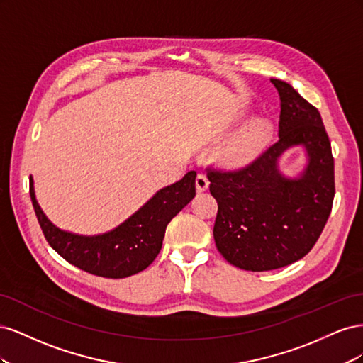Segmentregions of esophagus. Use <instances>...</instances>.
I'll return each mask as SVG.
<instances>
[{"mask_svg":"<svg viewBox=\"0 0 363 363\" xmlns=\"http://www.w3.org/2000/svg\"><path fill=\"white\" fill-rule=\"evenodd\" d=\"M196 191L199 192H204L208 188V179L206 177V174H199L196 175Z\"/></svg>","mask_w":363,"mask_h":363,"instance_id":"34e87169","label":"esophagus"}]
</instances>
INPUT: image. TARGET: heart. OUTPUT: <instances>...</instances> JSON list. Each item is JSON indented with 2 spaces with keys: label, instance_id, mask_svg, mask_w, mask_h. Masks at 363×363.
Returning a JSON list of instances; mask_svg holds the SVG:
<instances>
[{
  "label": "heart",
  "instance_id": "1",
  "mask_svg": "<svg viewBox=\"0 0 363 363\" xmlns=\"http://www.w3.org/2000/svg\"><path fill=\"white\" fill-rule=\"evenodd\" d=\"M272 123L268 118H255L235 133L219 150V157L228 163H244L265 148L272 138Z\"/></svg>",
  "mask_w": 363,
  "mask_h": 363
}]
</instances>
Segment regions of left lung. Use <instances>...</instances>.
Returning a JSON list of instances; mask_svg holds the SVG:
<instances>
[{
    "instance_id": "1",
    "label": "left lung",
    "mask_w": 363,
    "mask_h": 363,
    "mask_svg": "<svg viewBox=\"0 0 363 363\" xmlns=\"http://www.w3.org/2000/svg\"><path fill=\"white\" fill-rule=\"evenodd\" d=\"M271 83L280 95L279 140L244 168L207 169L218 201L216 248L232 265L256 272L304 257L320 238L335 196V160L320 112L289 83ZM298 145L308 164L298 178H286L278 160Z\"/></svg>"
}]
</instances>
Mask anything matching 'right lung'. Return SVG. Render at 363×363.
Wrapping results in <instances>:
<instances>
[{
	"label": "right lung",
	"mask_w": 363,
	"mask_h": 363,
	"mask_svg": "<svg viewBox=\"0 0 363 363\" xmlns=\"http://www.w3.org/2000/svg\"><path fill=\"white\" fill-rule=\"evenodd\" d=\"M196 172L156 192L138 212L111 232L82 236L63 232L42 212L30 177V196L43 236L71 265L106 279H124L144 271L159 255L171 219L195 196Z\"/></svg>",
	"instance_id": "add662e5"
}]
</instances>
